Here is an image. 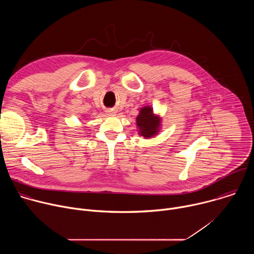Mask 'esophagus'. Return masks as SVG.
Segmentation results:
<instances>
[{
    "mask_svg": "<svg viewBox=\"0 0 254 254\" xmlns=\"http://www.w3.org/2000/svg\"><path fill=\"white\" fill-rule=\"evenodd\" d=\"M107 113L108 114H115V112H113V111H107Z\"/></svg>",
    "mask_w": 254,
    "mask_h": 254,
    "instance_id": "esophagus-1",
    "label": "esophagus"
}]
</instances>
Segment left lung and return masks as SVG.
Returning <instances> with one entry per match:
<instances>
[{
  "label": "left lung",
  "instance_id": "8db88e82",
  "mask_svg": "<svg viewBox=\"0 0 254 254\" xmlns=\"http://www.w3.org/2000/svg\"><path fill=\"white\" fill-rule=\"evenodd\" d=\"M161 120L159 117L154 116L152 107H142L139 115L136 118V126L138 127V131L141 136L152 137L159 131Z\"/></svg>",
  "mask_w": 254,
  "mask_h": 254
}]
</instances>
